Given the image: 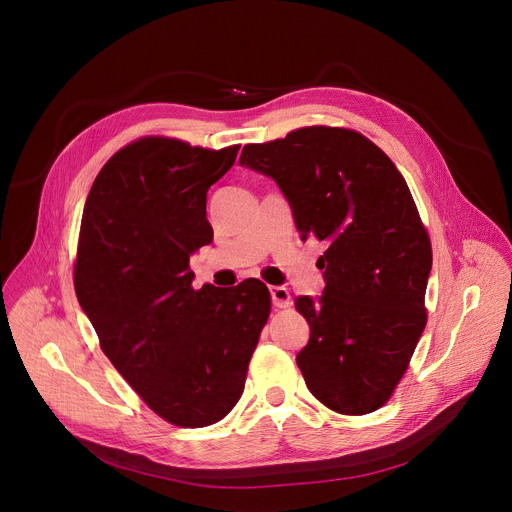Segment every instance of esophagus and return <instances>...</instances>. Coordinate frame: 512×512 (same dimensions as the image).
Here are the masks:
<instances>
[{"mask_svg":"<svg viewBox=\"0 0 512 512\" xmlns=\"http://www.w3.org/2000/svg\"><path fill=\"white\" fill-rule=\"evenodd\" d=\"M269 294H271V302H273L275 308H289L291 306V296H289V291L283 285L271 287Z\"/></svg>","mask_w":512,"mask_h":512,"instance_id":"obj_1","label":"esophagus"}]
</instances>
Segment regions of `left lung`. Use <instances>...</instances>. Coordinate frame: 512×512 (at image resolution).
Returning <instances> with one entry per match:
<instances>
[{
    "instance_id": "1",
    "label": "left lung",
    "mask_w": 512,
    "mask_h": 512,
    "mask_svg": "<svg viewBox=\"0 0 512 512\" xmlns=\"http://www.w3.org/2000/svg\"><path fill=\"white\" fill-rule=\"evenodd\" d=\"M241 166L279 186L302 241L326 243L320 298H296L310 340L296 362L310 393L336 413L385 405L425 328L431 245L405 178L364 135L304 127L249 143Z\"/></svg>"
}]
</instances>
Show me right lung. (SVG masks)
Returning a JSON list of instances; mask_svg holds the SVG:
<instances>
[{
  "label": "right lung",
  "mask_w": 512,
  "mask_h": 512,
  "mask_svg": "<svg viewBox=\"0 0 512 512\" xmlns=\"http://www.w3.org/2000/svg\"><path fill=\"white\" fill-rule=\"evenodd\" d=\"M237 152L137 139L103 166L83 210L79 304L121 377L180 427L212 425L237 405L271 310L259 279L194 289L188 269L212 241L206 192Z\"/></svg>",
  "instance_id": "obj_1"
}]
</instances>
